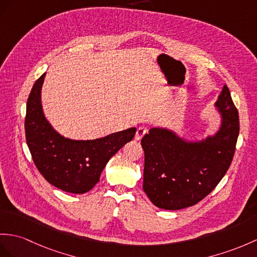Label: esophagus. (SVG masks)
<instances>
[{"label":"esophagus","mask_w":257,"mask_h":257,"mask_svg":"<svg viewBox=\"0 0 257 257\" xmlns=\"http://www.w3.org/2000/svg\"><path fill=\"white\" fill-rule=\"evenodd\" d=\"M147 133V128L145 126H140L136 131L135 134V140L136 141H141L143 139V136Z\"/></svg>","instance_id":"esophagus-1"}]
</instances>
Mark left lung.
<instances>
[{"label":"left lung","instance_id":"8db88e82","mask_svg":"<svg viewBox=\"0 0 257 257\" xmlns=\"http://www.w3.org/2000/svg\"><path fill=\"white\" fill-rule=\"evenodd\" d=\"M215 104L221 114V126L214 136L186 142L169 130L150 128L142 139L145 153L143 189L157 207L178 210L197 204L228 171L240 123L226 85Z\"/></svg>","mask_w":257,"mask_h":257}]
</instances>
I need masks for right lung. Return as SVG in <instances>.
I'll use <instances>...</instances> for the list:
<instances>
[{
  "mask_svg": "<svg viewBox=\"0 0 257 257\" xmlns=\"http://www.w3.org/2000/svg\"><path fill=\"white\" fill-rule=\"evenodd\" d=\"M46 73L36 80L27 100L25 132L31 157L50 184L73 194L90 191L112 156L133 140L132 127L92 141H73L55 132L45 117L41 87Z\"/></svg>",
  "mask_w": 257,
  "mask_h": 257,
  "instance_id": "obj_1",
  "label": "right lung"
}]
</instances>
